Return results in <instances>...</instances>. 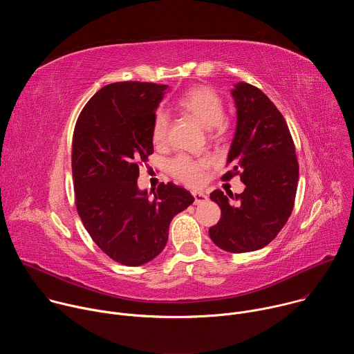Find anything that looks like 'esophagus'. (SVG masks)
Returning a JSON list of instances; mask_svg holds the SVG:
<instances>
[{
    "instance_id": "34e87169",
    "label": "esophagus",
    "mask_w": 354,
    "mask_h": 354,
    "mask_svg": "<svg viewBox=\"0 0 354 354\" xmlns=\"http://www.w3.org/2000/svg\"><path fill=\"white\" fill-rule=\"evenodd\" d=\"M192 194L194 197V205H200V203H203V201L207 200V194L203 193V192H193Z\"/></svg>"
}]
</instances>
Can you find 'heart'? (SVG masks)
<instances>
[{
    "instance_id": "heart-1",
    "label": "heart",
    "mask_w": 354,
    "mask_h": 354,
    "mask_svg": "<svg viewBox=\"0 0 354 354\" xmlns=\"http://www.w3.org/2000/svg\"><path fill=\"white\" fill-rule=\"evenodd\" d=\"M179 108L209 129L213 137H220L225 133L227 123L223 118L224 102L220 93L207 85H197L187 89L178 100ZM169 115L160 111L153 123L151 138L154 144L162 145L168 138ZM210 167L207 158H193L186 154L176 156L169 162V172L180 182L189 186H197L203 182L205 172Z\"/></svg>"
}]
</instances>
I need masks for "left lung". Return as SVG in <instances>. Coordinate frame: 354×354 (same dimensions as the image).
<instances>
[{"mask_svg":"<svg viewBox=\"0 0 354 354\" xmlns=\"http://www.w3.org/2000/svg\"><path fill=\"white\" fill-rule=\"evenodd\" d=\"M236 129L224 180L239 175L245 190L235 197L214 190L210 198L221 218L209 230L212 241L231 254L258 250L270 243L291 216L298 183V162L288 126L272 100L257 86L238 82L231 91Z\"/></svg>","mask_w":354,"mask_h":354,"instance_id":"obj_1","label":"left lung"}]
</instances>
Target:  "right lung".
<instances>
[{
  "mask_svg": "<svg viewBox=\"0 0 354 354\" xmlns=\"http://www.w3.org/2000/svg\"><path fill=\"white\" fill-rule=\"evenodd\" d=\"M167 85L124 81L100 88L84 106L73 136L75 206L93 242L124 266L158 257L172 218L194 197L172 182L154 196L140 190V164L154 153L151 130Z\"/></svg>",
  "mask_w": 354,
  "mask_h": 354,
  "instance_id": "add662e5",
  "label": "right lung"
}]
</instances>
